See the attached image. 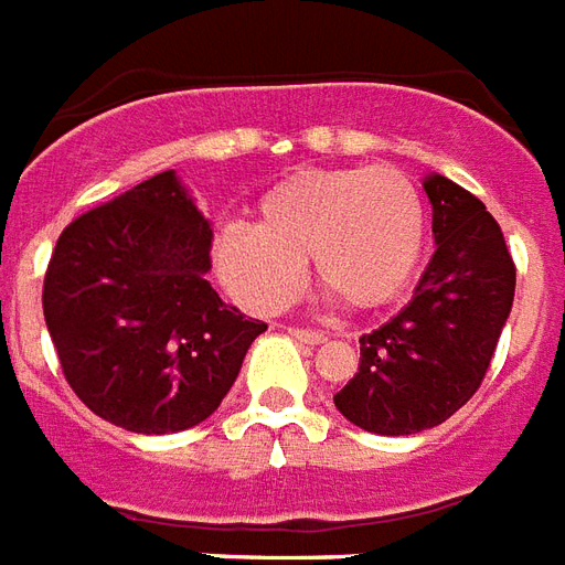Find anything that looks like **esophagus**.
Here are the masks:
<instances>
[{
  "mask_svg": "<svg viewBox=\"0 0 565 565\" xmlns=\"http://www.w3.org/2000/svg\"><path fill=\"white\" fill-rule=\"evenodd\" d=\"M290 334L296 340H301V343H311V347H320V343L329 340L326 331H317V329H290Z\"/></svg>",
  "mask_w": 565,
  "mask_h": 565,
  "instance_id": "esophagus-1",
  "label": "esophagus"
}]
</instances>
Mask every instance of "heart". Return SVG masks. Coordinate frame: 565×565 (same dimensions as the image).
I'll return each instance as SVG.
<instances>
[{
  "instance_id": "heart-1",
  "label": "heart",
  "mask_w": 565,
  "mask_h": 565,
  "mask_svg": "<svg viewBox=\"0 0 565 565\" xmlns=\"http://www.w3.org/2000/svg\"><path fill=\"white\" fill-rule=\"evenodd\" d=\"M426 210L394 166L296 171L252 210V225H227L213 266L243 308L275 313L296 296L301 260L322 290L352 311L397 299L424 254Z\"/></svg>"
}]
</instances>
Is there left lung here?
<instances>
[{"label": "left lung", "instance_id": "1", "mask_svg": "<svg viewBox=\"0 0 565 565\" xmlns=\"http://www.w3.org/2000/svg\"><path fill=\"white\" fill-rule=\"evenodd\" d=\"M436 254L406 308L361 338L359 373L334 394L350 424L415 436L473 397L515 296V266L492 213L441 174L424 178Z\"/></svg>", "mask_w": 565, "mask_h": 565}]
</instances>
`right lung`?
I'll return each instance as SVG.
<instances>
[{
    "label": "right lung",
    "mask_w": 565,
    "mask_h": 565,
    "mask_svg": "<svg viewBox=\"0 0 565 565\" xmlns=\"http://www.w3.org/2000/svg\"><path fill=\"white\" fill-rule=\"evenodd\" d=\"M213 231L174 171L64 227L43 278V320L73 394L141 436L213 415L266 322L210 287Z\"/></svg>",
    "instance_id": "add662e5"
}]
</instances>
